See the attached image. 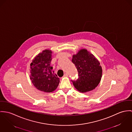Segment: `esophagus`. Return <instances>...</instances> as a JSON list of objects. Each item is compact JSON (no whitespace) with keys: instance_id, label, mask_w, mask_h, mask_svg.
<instances>
[{"instance_id":"esophagus-1","label":"esophagus","mask_w":132,"mask_h":132,"mask_svg":"<svg viewBox=\"0 0 132 132\" xmlns=\"http://www.w3.org/2000/svg\"><path fill=\"white\" fill-rule=\"evenodd\" d=\"M67 76H68V74H67V73H65L64 75V77H67Z\"/></svg>"}]
</instances>
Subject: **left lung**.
I'll list each match as a JSON object with an SVG mask.
<instances>
[{
  "label": "left lung",
  "mask_w": 132,
  "mask_h": 132,
  "mask_svg": "<svg viewBox=\"0 0 132 132\" xmlns=\"http://www.w3.org/2000/svg\"><path fill=\"white\" fill-rule=\"evenodd\" d=\"M72 62L78 73L76 80H72L78 91L86 93L90 91L99 85L102 75L100 62L86 49H81L72 57Z\"/></svg>",
  "instance_id": "8db88e82"
}]
</instances>
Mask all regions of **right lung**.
I'll return each mask as SVG.
<instances>
[{
	"instance_id": "add662e5",
	"label": "right lung",
	"mask_w": 132,
	"mask_h": 132,
	"mask_svg": "<svg viewBox=\"0 0 132 132\" xmlns=\"http://www.w3.org/2000/svg\"><path fill=\"white\" fill-rule=\"evenodd\" d=\"M52 52L45 50L33 60L30 64V79L34 87L46 93L55 90L59 85L60 79L51 66Z\"/></svg>"
}]
</instances>
